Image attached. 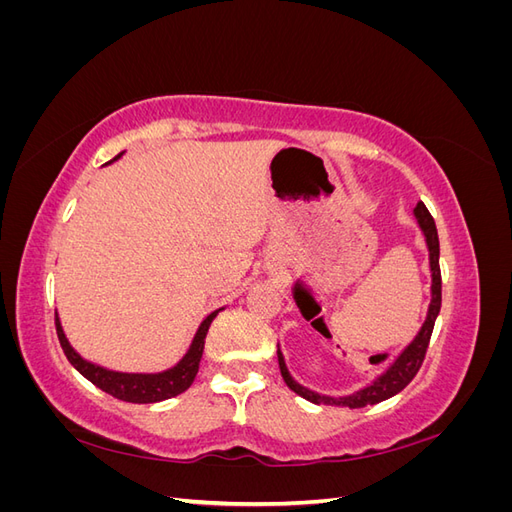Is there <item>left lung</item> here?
Masks as SVG:
<instances>
[{
  "instance_id": "obj_1",
  "label": "left lung",
  "mask_w": 512,
  "mask_h": 512,
  "mask_svg": "<svg viewBox=\"0 0 512 512\" xmlns=\"http://www.w3.org/2000/svg\"><path fill=\"white\" fill-rule=\"evenodd\" d=\"M414 218H416L418 226H421L423 235H425V243H427V250H429V269H431V303H429L427 318L423 322L421 331L416 333V337L404 348V352H401L397 359L389 365V369H386L382 376H378L374 382L367 384L365 389L356 391L352 395H346V397H329V395H320L316 391L305 389L303 384H299L297 380L290 376V371H288L286 361H284V354H282L280 348H277V361H280L282 378L288 384L290 391L301 395L307 401H312V404L365 408V406L380 404V401L397 395L399 391H404L406 386L412 382V378L416 376V371L421 369V365L425 361V352H427L429 339H431V333H433V324H436V318L440 314V305H442L440 241H438L436 222H433L431 213L427 211V207L423 203H418L414 207Z\"/></svg>"
}]
</instances>
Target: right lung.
<instances>
[{
    "label": "right lung",
    "instance_id": "add662e5",
    "mask_svg": "<svg viewBox=\"0 0 512 512\" xmlns=\"http://www.w3.org/2000/svg\"><path fill=\"white\" fill-rule=\"evenodd\" d=\"M117 158H121V153ZM111 162H106V164H111ZM218 314H220V309H215V312H211L203 322H200V327L192 339L190 350L185 352V356L175 367L160 371V374H123V371H111V369L100 367L96 363H89L70 346V342L64 335V329H61V322H59L57 314H55V327H57L59 344H61V348H64V354L68 356V361L91 384H96L98 389H102L104 393L113 395L121 401H130V404H156V401L170 399V397H175V395L190 389L196 374H198V363H200V359H203L207 331L211 327L213 318Z\"/></svg>",
    "mask_w": 512,
    "mask_h": 512
}]
</instances>
